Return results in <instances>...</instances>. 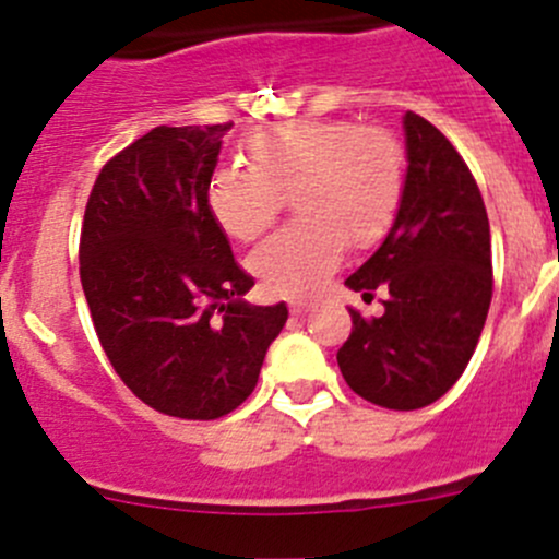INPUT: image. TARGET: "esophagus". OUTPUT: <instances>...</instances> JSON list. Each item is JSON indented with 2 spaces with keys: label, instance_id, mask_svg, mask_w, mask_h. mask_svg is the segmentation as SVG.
<instances>
[{
  "label": "esophagus",
  "instance_id": "esophagus-1",
  "mask_svg": "<svg viewBox=\"0 0 559 559\" xmlns=\"http://www.w3.org/2000/svg\"><path fill=\"white\" fill-rule=\"evenodd\" d=\"M289 311H292V316H306L308 311H311V302H302V300H297V302H292V306H289Z\"/></svg>",
  "mask_w": 559,
  "mask_h": 559
}]
</instances>
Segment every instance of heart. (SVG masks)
Wrapping results in <instances>:
<instances>
[{
    "label": "heart",
    "instance_id": "b5f03b06",
    "mask_svg": "<svg viewBox=\"0 0 559 559\" xmlns=\"http://www.w3.org/2000/svg\"><path fill=\"white\" fill-rule=\"evenodd\" d=\"M248 170L224 165L207 180V211L233 240L259 238L292 197L297 222L248 259L278 297H306L341 264L346 243L370 248L397 222L405 159L384 129L352 121H292L253 132L240 145Z\"/></svg>",
    "mask_w": 559,
    "mask_h": 559
}]
</instances>
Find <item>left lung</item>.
<instances>
[{
	"mask_svg": "<svg viewBox=\"0 0 559 559\" xmlns=\"http://www.w3.org/2000/svg\"><path fill=\"white\" fill-rule=\"evenodd\" d=\"M405 191L397 222L346 286L384 316L352 311L337 352L346 384L392 411L449 392L471 362L492 300V240L481 191L454 145L416 112L403 116Z\"/></svg>",
	"mask_w": 559,
	"mask_h": 559,
	"instance_id": "obj_1",
	"label": "left lung"
}]
</instances>
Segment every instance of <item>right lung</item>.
I'll use <instances>...</instances> for the list:
<instances>
[{"label": "right lung", "instance_id": "right-lung-1", "mask_svg": "<svg viewBox=\"0 0 559 559\" xmlns=\"http://www.w3.org/2000/svg\"><path fill=\"white\" fill-rule=\"evenodd\" d=\"M229 129H151L103 167L83 216L81 284L107 359L178 419L238 408L289 319L286 302L243 300L253 278L207 211Z\"/></svg>", "mask_w": 559, "mask_h": 559}]
</instances>
